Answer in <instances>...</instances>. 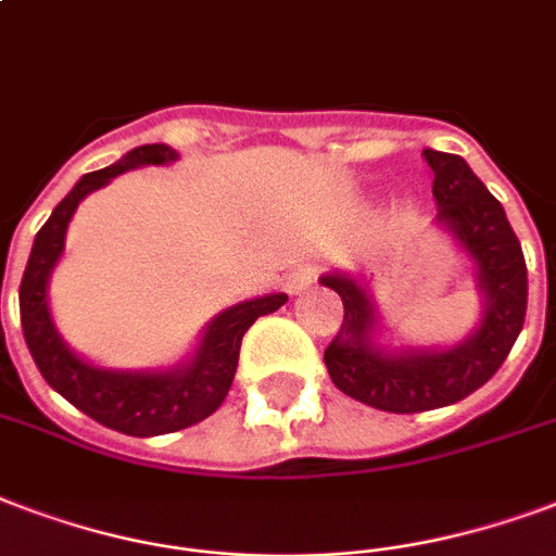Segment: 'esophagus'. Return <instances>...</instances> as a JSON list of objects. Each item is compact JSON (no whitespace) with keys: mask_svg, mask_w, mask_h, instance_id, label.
I'll list each match as a JSON object with an SVG mask.
<instances>
[{"mask_svg":"<svg viewBox=\"0 0 556 556\" xmlns=\"http://www.w3.org/2000/svg\"><path fill=\"white\" fill-rule=\"evenodd\" d=\"M315 279H317V268H312V265H300V268H294L286 277L288 294H303V291H308V288L315 286Z\"/></svg>","mask_w":556,"mask_h":556,"instance_id":"obj_1","label":"esophagus"}]
</instances>
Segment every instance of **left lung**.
<instances>
[{
  "mask_svg": "<svg viewBox=\"0 0 556 556\" xmlns=\"http://www.w3.org/2000/svg\"><path fill=\"white\" fill-rule=\"evenodd\" d=\"M434 172L438 224L472 262L481 317L464 341L448 346L391 344L381 312L362 277L329 270L320 286L344 300V324L326 346L324 362L334 388L346 396L391 410L417 414L455 405L478 391L510 353L528 308V268L522 244L504 206L466 165L464 156L422 151Z\"/></svg>",
  "mask_w": 556,
  "mask_h": 556,
  "instance_id": "1",
  "label": "left lung"
}]
</instances>
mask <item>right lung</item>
Returning <instances> with one entry per match:
<instances>
[{
  "label": "right lung",
  "mask_w": 556,
  "mask_h": 556,
  "mask_svg": "<svg viewBox=\"0 0 556 556\" xmlns=\"http://www.w3.org/2000/svg\"><path fill=\"white\" fill-rule=\"evenodd\" d=\"M177 156L180 154L175 148L163 142L139 146L127 151L118 163L80 177L37 232L23 282H20V317H23L25 344L42 379L87 417L130 438H156L168 431L189 429L215 414L224 396L230 393L244 332L256 317L277 312L288 300V294H262L224 308L203 326L192 353L175 367H154V370L101 367L75 353L63 341V334L54 326L52 308H49V279L63 256L66 230L78 203L130 168L168 165L175 163Z\"/></svg>",
  "instance_id": "add662e5"
}]
</instances>
